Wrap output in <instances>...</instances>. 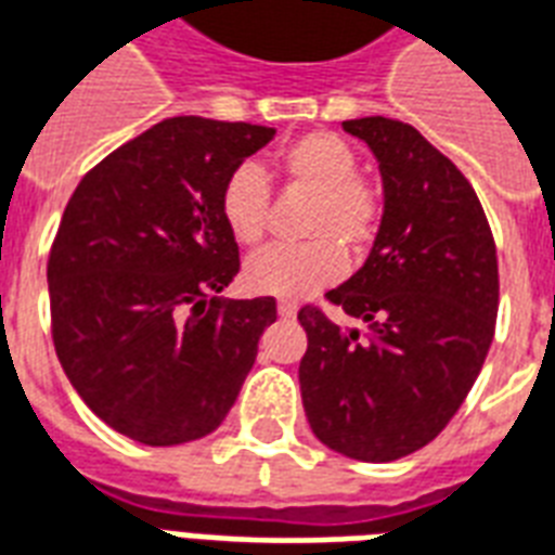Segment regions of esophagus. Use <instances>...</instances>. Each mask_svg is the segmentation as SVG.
I'll list each match as a JSON object with an SVG mask.
<instances>
[{
    "mask_svg": "<svg viewBox=\"0 0 555 555\" xmlns=\"http://www.w3.org/2000/svg\"><path fill=\"white\" fill-rule=\"evenodd\" d=\"M278 315L295 318L298 315V304H292V300H281V304H278Z\"/></svg>",
    "mask_w": 555,
    "mask_h": 555,
    "instance_id": "1",
    "label": "esophagus"
}]
</instances>
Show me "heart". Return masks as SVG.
I'll return each mask as SVG.
<instances>
[{"instance_id": "obj_1", "label": "heart", "mask_w": 555, "mask_h": 555, "mask_svg": "<svg viewBox=\"0 0 555 555\" xmlns=\"http://www.w3.org/2000/svg\"><path fill=\"white\" fill-rule=\"evenodd\" d=\"M278 170L289 188L312 193L304 217L309 243L255 255L243 269V283L255 295L307 298L345 274L341 246L350 255L367 251L382 219L379 193L359 176L356 150L333 132H309L292 141L278 158ZM219 214L231 237L243 246H257L266 237L269 184L260 167L240 165L231 170L219 193Z\"/></svg>"}]
</instances>
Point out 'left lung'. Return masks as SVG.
I'll use <instances>...</instances> for the list:
<instances>
[{"label": "left lung", "mask_w": 555, "mask_h": 555, "mask_svg": "<svg viewBox=\"0 0 555 555\" xmlns=\"http://www.w3.org/2000/svg\"><path fill=\"white\" fill-rule=\"evenodd\" d=\"M345 132L379 162L385 205L364 266L326 298L367 333L300 309V399L326 449L390 463L428 446L478 379L495 336V240L466 176L411 124L371 115Z\"/></svg>", "instance_id": "8db88e82"}]
</instances>
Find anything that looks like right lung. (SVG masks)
Instances as JSON below:
<instances>
[{
  "instance_id": "right-lung-1",
  "label": "right lung",
  "mask_w": 555,
  "mask_h": 555,
  "mask_svg": "<svg viewBox=\"0 0 555 555\" xmlns=\"http://www.w3.org/2000/svg\"><path fill=\"white\" fill-rule=\"evenodd\" d=\"M272 127L182 115L103 158L49 257L51 336L72 388L144 446L217 428L274 324V298L225 300L240 272L219 193Z\"/></svg>"
}]
</instances>
